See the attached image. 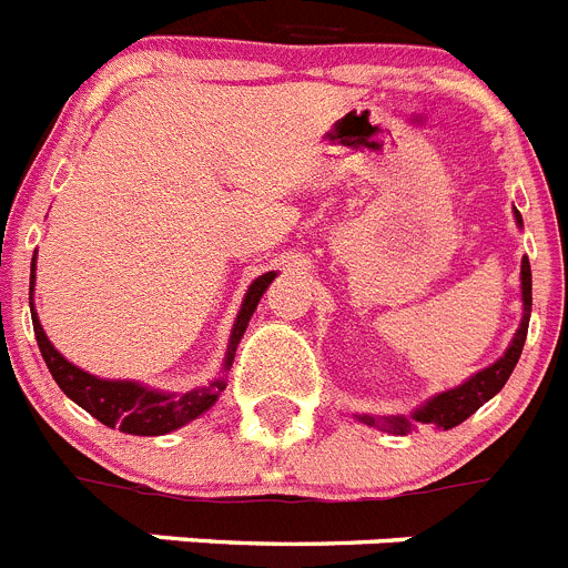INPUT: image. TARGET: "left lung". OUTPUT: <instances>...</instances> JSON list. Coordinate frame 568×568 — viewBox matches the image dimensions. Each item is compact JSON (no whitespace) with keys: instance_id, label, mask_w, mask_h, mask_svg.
Here are the masks:
<instances>
[{"instance_id":"obj_1","label":"left lung","mask_w":568,"mask_h":568,"mask_svg":"<svg viewBox=\"0 0 568 568\" xmlns=\"http://www.w3.org/2000/svg\"><path fill=\"white\" fill-rule=\"evenodd\" d=\"M515 222H518V227H524V219H520L518 210H515ZM520 301H524V318H520L518 333H515V338L506 346V353L500 355L495 364H489L486 369H480V373H475L471 378H466L464 384H458L455 389L438 393L435 398L420 404L413 415H355V418L366 426H378L381 433L389 435H406L409 429H415V424H429L435 426V429H453V426L464 424L469 415L478 413L486 400L495 398V395L504 389L511 369L518 364L520 353H524L526 329H529L531 315V270L526 255L524 261H520Z\"/></svg>"}]
</instances>
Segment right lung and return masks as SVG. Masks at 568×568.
Wrapping results in <instances>:
<instances>
[{
    "label": "right lung",
    "instance_id": "right-lung-1",
    "mask_svg": "<svg viewBox=\"0 0 568 568\" xmlns=\"http://www.w3.org/2000/svg\"><path fill=\"white\" fill-rule=\"evenodd\" d=\"M275 273L258 275V278L247 287V293H244L241 310L239 315H235L233 333H230L227 353H224L222 375L210 381L207 386H199V389H190V393L179 395L159 393V389L139 384V381H113L84 373L77 364H70L57 346L50 344L42 324H39V315L37 310H33V304H30V318H33V333H37L39 353H42L50 375H53L59 389H62L73 404L82 406L84 413H90L97 420H102L110 429H122V433L128 435H168L175 433V429H182L184 424L195 420L199 415L207 413L210 406L219 400V395L227 389V373L230 366H233L239 341L244 338V329H247L250 318H253L255 307H258L261 295L267 293ZM33 284H37V255H33V267H30V301H33Z\"/></svg>",
    "mask_w": 568,
    "mask_h": 568
}]
</instances>
